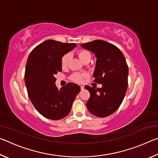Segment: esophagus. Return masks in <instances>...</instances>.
Listing matches in <instances>:
<instances>
[{"label":"esophagus","instance_id":"esophagus-1","mask_svg":"<svg viewBox=\"0 0 158 158\" xmlns=\"http://www.w3.org/2000/svg\"><path fill=\"white\" fill-rule=\"evenodd\" d=\"M84 87L82 86V85H81V90H84Z\"/></svg>","mask_w":158,"mask_h":158}]
</instances>
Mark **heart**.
<instances>
[{
  "label": "heart",
  "instance_id": "1",
  "mask_svg": "<svg viewBox=\"0 0 158 158\" xmlns=\"http://www.w3.org/2000/svg\"><path fill=\"white\" fill-rule=\"evenodd\" d=\"M77 56L80 60H81L83 63L86 60H89L91 58V56L90 53L86 50L81 49L77 52ZM70 54L69 53H65L61 58V66L63 68H65L68 67L69 60H70ZM86 77V74H80V73H74L71 76V79L75 82H81L83 79Z\"/></svg>",
  "mask_w": 158,
  "mask_h": 158
}]
</instances>
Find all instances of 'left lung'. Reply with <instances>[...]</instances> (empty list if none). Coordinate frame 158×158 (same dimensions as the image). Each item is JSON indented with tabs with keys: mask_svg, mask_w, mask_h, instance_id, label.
I'll return each mask as SVG.
<instances>
[{
	"mask_svg": "<svg viewBox=\"0 0 158 158\" xmlns=\"http://www.w3.org/2000/svg\"><path fill=\"white\" fill-rule=\"evenodd\" d=\"M81 46L95 54L94 81L102 85L101 89L85 85L90 94L87 108L95 116L106 117L119 108L124 99L128 84L127 64L121 51L109 42L96 40Z\"/></svg>",
	"mask_w": 158,
	"mask_h": 158,
	"instance_id": "1",
	"label": "left lung"
}]
</instances>
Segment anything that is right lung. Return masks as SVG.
I'll return each mask as SVG.
<instances>
[{
  "mask_svg": "<svg viewBox=\"0 0 158 158\" xmlns=\"http://www.w3.org/2000/svg\"><path fill=\"white\" fill-rule=\"evenodd\" d=\"M77 44L47 40L37 45L28 58L25 84L35 108L44 117L53 121L68 116L80 86L68 83L58 89L55 74L62 71L61 58Z\"/></svg>",
  "mask_w": 158,
  "mask_h": 158,
  "instance_id": "1",
  "label": "right lung"
}]
</instances>
